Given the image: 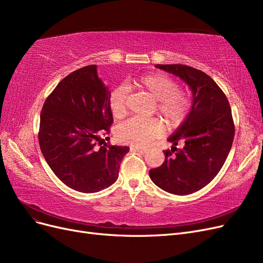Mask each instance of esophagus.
I'll list each match as a JSON object with an SVG mask.
<instances>
[{"label": "esophagus", "mask_w": 263, "mask_h": 263, "mask_svg": "<svg viewBox=\"0 0 263 263\" xmlns=\"http://www.w3.org/2000/svg\"><path fill=\"white\" fill-rule=\"evenodd\" d=\"M132 150H135V151H138L139 154H141V155H144V154H146L147 153V149H145V148H140V147H132L130 148Z\"/></svg>", "instance_id": "34e87169"}]
</instances>
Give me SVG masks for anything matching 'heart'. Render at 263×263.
<instances>
[{
  "label": "heart",
  "mask_w": 263,
  "mask_h": 263,
  "mask_svg": "<svg viewBox=\"0 0 263 263\" xmlns=\"http://www.w3.org/2000/svg\"><path fill=\"white\" fill-rule=\"evenodd\" d=\"M136 84L157 101V112L171 128L180 126L187 117L192 99L189 93L179 90L180 85L173 78L161 72L148 73L138 78ZM108 104L115 118H122L127 113V90L117 86L110 92ZM164 132L163 123L158 118H132L119 125L116 138L123 144L144 147L161 136Z\"/></svg>",
  "instance_id": "1"
}]
</instances>
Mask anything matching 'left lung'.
<instances>
[{
    "label": "left lung",
    "instance_id": "obj_1",
    "mask_svg": "<svg viewBox=\"0 0 263 263\" xmlns=\"http://www.w3.org/2000/svg\"><path fill=\"white\" fill-rule=\"evenodd\" d=\"M186 82L193 104L185 121L168 138L164 161L149 171L157 186L166 192L186 195L201 190L217 176L233 145L235 125L225 93L201 70L185 65H156ZM182 143L180 149L176 147Z\"/></svg>",
    "mask_w": 263,
    "mask_h": 263
}]
</instances>
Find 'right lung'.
Listing matches in <instances>:
<instances>
[{
	"instance_id": "1",
	"label": "right lung",
	"mask_w": 263,
	"mask_h": 263,
	"mask_svg": "<svg viewBox=\"0 0 263 263\" xmlns=\"http://www.w3.org/2000/svg\"><path fill=\"white\" fill-rule=\"evenodd\" d=\"M109 91L97 66L78 69L58 83L41 113L38 140L47 163L70 189L95 193L118 178L129 147L112 146Z\"/></svg>"
}]
</instances>
